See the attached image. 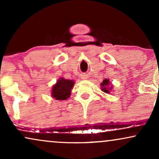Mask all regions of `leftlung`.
<instances>
[{
	"label": "left lung",
	"mask_w": 159,
	"mask_h": 159,
	"mask_svg": "<svg viewBox=\"0 0 159 159\" xmlns=\"http://www.w3.org/2000/svg\"><path fill=\"white\" fill-rule=\"evenodd\" d=\"M101 85V91H103L105 93H110L111 91L113 89V85L112 83L110 82L108 79H105L102 81V83L100 84Z\"/></svg>",
	"instance_id": "1"
}]
</instances>
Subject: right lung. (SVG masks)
<instances>
[{"instance_id":"1","label":"right lung","mask_w":159,"mask_h":159,"mask_svg":"<svg viewBox=\"0 0 159 159\" xmlns=\"http://www.w3.org/2000/svg\"><path fill=\"white\" fill-rule=\"evenodd\" d=\"M75 82L60 77L52 86L51 96L56 100H66L70 97Z\"/></svg>"}]
</instances>
